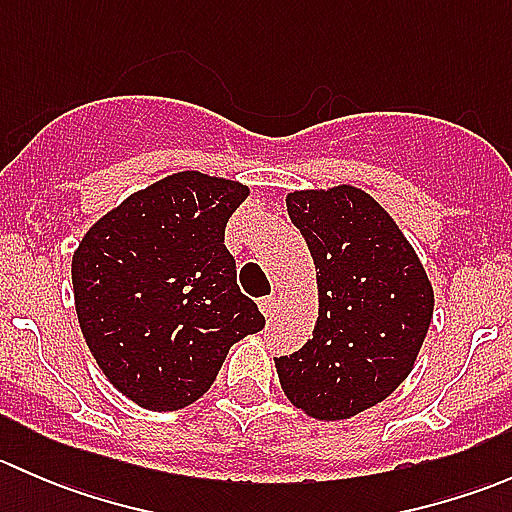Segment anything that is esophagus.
<instances>
[{"label":"esophagus","mask_w":512,"mask_h":512,"mask_svg":"<svg viewBox=\"0 0 512 512\" xmlns=\"http://www.w3.org/2000/svg\"><path fill=\"white\" fill-rule=\"evenodd\" d=\"M275 307H277L275 294H267V297L260 299V312L265 314V317H272V314H275Z\"/></svg>","instance_id":"34e87169"}]
</instances>
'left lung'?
<instances>
[{"mask_svg":"<svg viewBox=\"0 0 512 512\" xmlns=\"http://www.w3.org/2000/svg\"><path fill=\"white\" fill-rule=\"evenodd\" d=\"M287 213L317 265L319 317L299 352L277 356L297 409L342 421L384 401L414 369L433 289L391 215L364 190L287 195Z\"/></svg>","mask_w":512,"mask_h":512,"instance_id":"left-lung-1","label":"left lung"}]
</instances>
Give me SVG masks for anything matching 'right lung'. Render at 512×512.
Returning a JSON list of instances; mask_svg holds the SVG:
<instances>
[{
	"label": "right lung",
	"mask_w": 512,
	"mask_h": 512,
	"mask_svg": "<svg viewBox=\"0 0 512 512\" xmlns=\"http://www.w3.org/2000/svg\"><path fill=\"white\" fill-rule=\"evenodd\" d=\"M245 198L235 180L168 175L103 215L74 252L86 344L108 381L143 409L193 404L232 344L265 327L225 247L227 220Z\"/></svg>",
	"instance_id": "right-lung-1"
}]
</instances>
